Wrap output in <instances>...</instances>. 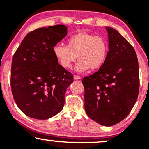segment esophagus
Listing matches in <instances>:
<instances>
[{
    "mask_svg": "<svg viewBox=\"0 0 149 149\" xmlns=\"http://www.w3.org/2000/svg\"><path fill=\"white\" fill-rule=\"evenodd\" d=\"M74 80H79V79H81V77L77 76V75H74Z\"/></svg>",
    "mask_w": 149,
    "mask_h": 149,
    "instance_id": "esophagus-1",
    "label": "esophagus"
}]
</instances>
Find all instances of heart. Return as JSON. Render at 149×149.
<instances>
[{
  "label": "heart",
  "mask_w": 149,
  "mask_h": 149,
  "mask_svg": "<svg viewBox=\"0 0 149 149\" xmlns=\"http://www.w3.org/2000/svg\"><path fill=\"white\" fill-rule=\"evenodd\" d=\"M109 50V42L104 37L79 32L68 38L67 45H56L53 54L65 69H70L78 59L75 70L83 72L89 68L92 70L100 68L107 61Z\"/></svg>",
  "instance_id": "b5f03b06"
}]
</instances>
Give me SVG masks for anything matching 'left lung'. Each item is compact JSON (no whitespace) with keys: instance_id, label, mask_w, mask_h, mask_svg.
<instances>
[{"instance_id":"left-lung-1","label":"left lung","mask_w":149,"mask_h":149,"mask_svg":"<svg viewBox=\"0 0 149 149\" xmlns=\"http://www.w3.org/2000/svg\"><path fill=\"white\" fill-rule=\"evenodd\" d=\"M106 29L109 47L107 61L82 83L87 115L100 125L112 126L129 115L137 100L139 68L131 44L114 28Z\"/></svg>"}]
</instances>
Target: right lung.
Listing matches in <instances>:
<instances>
[{
	"label": "right lung",
	"mask_w": 149,
	"mask_h": 149,
	"mask_svg": "<svg viewBox=\"0 0 149 149\" xmlns=\"http://www.w3.org/2000/svg\"><path fill=\"white\" fill-rule=\"evenodd\" d=\"M67 34L64 25L30 32L13 55L11 87L14 100L28 117L47 119L62 111L73 75L58 64L53 47Z\"/></svg>",
	"instance_id": "obj_1"
}]
</instances>
